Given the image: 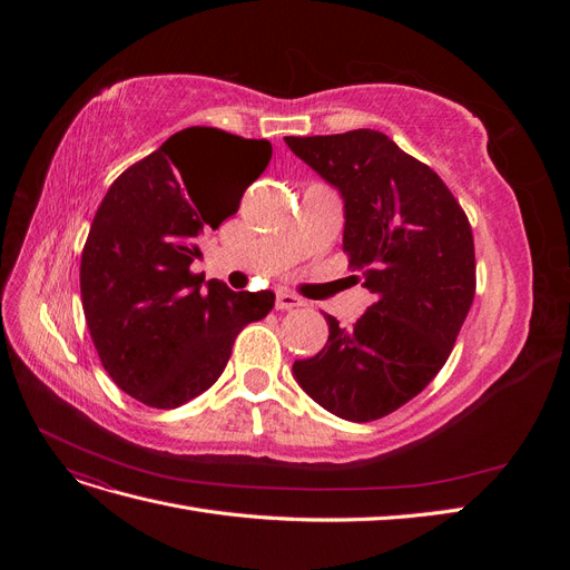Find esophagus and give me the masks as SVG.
Masks as SVG:
<instances>
[{
  "instance_id": "1",
  "label": "esophagus",
  "mask_w": 570,
  "mask_h": 570,
  "mask_svg": "<svg viewBox=\"0 0 570 570\" xmlns=\"http://www.w3.org/2000/svg\"><path fill=\"white\" fill-rule=\"evenodd\" d=\"M302 304L304 302L297 295H292V292H278V295H275V308H295Z\"/></svg>"
}]
</instances>
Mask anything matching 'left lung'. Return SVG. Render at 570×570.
<instances>
[{
  "mask_svg": "<svg viewBox=\"0 0 570 570\" xmlns=\"http://www.w3.org/2000/svg\"><path fill=\"white\" fill-rule=\"evenodd\" d=\"M344 199L342 249L375 302L352 327L327 316V342L295 361L304 392L368 423L413 400L450 358L475 297L473 230L452 189L385 132L285 137Z\"/></svg>",
  "mask_w": 570,
  "mask_h": 570,
  "instance_id": "1",
  "label": "left lung"
}]
</instances>
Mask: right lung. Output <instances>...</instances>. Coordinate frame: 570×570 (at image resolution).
Here are the masks:
<instances>
[{"instance_id":"1","label":"right lung","mask_w":570,"mask_h":570,"mask_svg":"<svg viewBox=\"0 0 570 570\" xmlns=\"http://www.w3.org/2000/svg\"><path fill=\"white\" fill-rule=\"evenodd\" d=\"M273 147L218 128H185L126 168L101 199L80 256V297L101 366L132 400L176 409L209 390L237 333L273 308V292H233L189 271L199 235L237 212L209 195L218 164L252 180ZM249 180V183H252Z\"/></svg>"}]
</instances>
